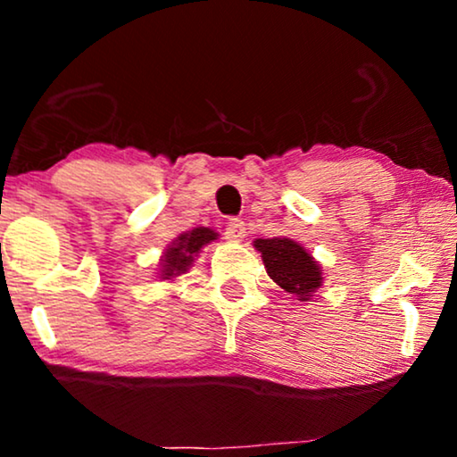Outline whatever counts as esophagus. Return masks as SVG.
Masks as SVG:
<instances>
[{"label":"esophagus","mask_w":457,"mask_h":457,"mask_svg":"<svg viewBox=\"0 0 457 457\" xmlns=\"http://www.w3.org/2000/svg\"><path fill=\"white\" fill-rule=\"evenodd\" d=\"M224 235L230 241H241L245 237V222L239 220V218H228L227 224H224Z\"/></svg>","instance_id":"34e87169"}]
</instances>
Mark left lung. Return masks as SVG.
<instances>
[{"label":"left lung","mask_w":457,"mask_h":457,"mask_svg":"<svg viewBox=\"0 0 457 457\" xmlns=\"http://www.w3.org/2000/svg\"><path fill=\"white\" fill-rule=\"evenodd\" d=\"M253 247L262 253L268 277L287 293L299 297V302H308L312 293L322 285L320 266L297 241L272 237L255 239Z\"/></svg>","instance_id":"8db88e82"}]
</instances>
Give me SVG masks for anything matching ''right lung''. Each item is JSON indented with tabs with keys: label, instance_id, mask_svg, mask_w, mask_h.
<instances>
[{
	"label": "right lung",
	"instance_id": "right-lung-1",
	"mask_svg": "<svg viewBox=\"0 0 457 457\" xmlns=\"http://www.w3.org/2000/svg\"><path fill=\"white\" fill-rule=\"evenodd\" d=\"M216 237L214 230L205 227L193 228L189 233L177 237V241H172V245L166 249L164 260H162V278H174L179 274H185L187 268L191 266L193 255L199 253V249L214 241Z\"/></svg>",
	"mask_w": 457,
	"mask_h": 457
}]
</instances>
